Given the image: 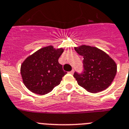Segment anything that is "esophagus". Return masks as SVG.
I'll list each match as a JSON object with an SVG mask.
<instances>
[{
  "label": "esophagus",
  "instance_id": "1",
  "mask_svg": "<svg viewBox=\"0 0 129 129\" xmlns=\"http://www.w3.org/2000/svg\"><path fill=\"white\" fill-rule=\"evenodd\" d=\"M69 73H70V74H71V75H73V73H74V69H73V70H72V71H69Z\"/></svg>",
  "mask_w": 129,
  "mask_h": 129
}]
</instances>
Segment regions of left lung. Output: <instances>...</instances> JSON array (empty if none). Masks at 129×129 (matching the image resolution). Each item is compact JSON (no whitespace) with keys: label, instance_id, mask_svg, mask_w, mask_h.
<instances>
[{"label":"left lung","instance_id":"8db88e82","mask_svg":"<svg viewBox=\"0 0 129 129\" xmlns=\"http://www.w3.org/2000/svg\"><path fill=\"white\" fill-rule=\"evenodd\" d=\"M75 49L83 58V72L75 71L73 75L79 85L92 93L107 89L116 74L114 61L96 47L83 45Z\"/></svg>","mask_w":129,"mask_h":129}]
</instances>
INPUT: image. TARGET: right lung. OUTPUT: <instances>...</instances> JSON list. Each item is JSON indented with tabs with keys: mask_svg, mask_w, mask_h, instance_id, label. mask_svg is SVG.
Instances as JSON below:
<instances>
[{
	"mask_svg": "<svg viewBox=\"0 0 129 129\" xmlns=\"http://www.w3.org/2000/svg\"><path fill=\"white\" fill-rule=\"evenodd\" d=\"M63 49L53 46L43 47L24 60L20 73L25 87L31 92L46 94L58 85L66 75L58 58Z\"/></svg>",
	"mask_w": 129,
	"mask_h": 129,
	"instance_id": "obj_1",
	"label": "right lung"
}]
</instances>
